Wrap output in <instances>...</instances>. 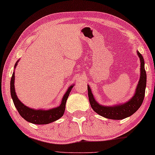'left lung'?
Returning <instances> with one entry per match:
<instances>
[{"label":"left lung","instance_id":"left-lung-1","mask_svg":"<svg viewBox=\"0 0 155 155\" xmlns=\"http://www.w3.org/2000/svg\"><path fill=\"white\" fill-rule=\"evenodd\" d=\"M137 55L140 62V78L134 94L127 101L112 106L101 105L94 99L91 87L87 85L88 98L91 107L94 112L101 116L111 120H122L133 115L141 106L145 97L147 75L143 58L138 51H137Z\"/></svg>","mask_w":155,"mask_h":155}]
</instances>
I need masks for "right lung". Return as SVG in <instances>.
Wrapping results in <instances>:
<instances>
[{"instance_id": "right-lung-1", "label": "right lung", "mask_w": 155, "mask_h": 155, "mask_svg": "<svg viewBox=\"0 0 155 155\" xmlns=\"http://www.w3.org/2000/svg\"><path fill=\"white\" fill-rule=\"evenodd\" d=\"M19 60L16 62L15 64V69H14V72L12 74V77L11 78L10 81V93L11 97L12 99L14 104H15L16 108H17L18 114H20L24 120L26 121L31 122V123L35 124H49L51 122L56 121L57 120L63 116L64 110H65V104L66 101L68 100L69 94L74 87V84L71 85L63 97L61 103L58 107L50 108V109H34L28 107H27L23 104L19 100L15 92V70L18 64V62Z\"/></svg>"}]
</instances>
